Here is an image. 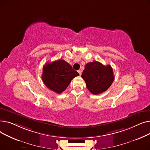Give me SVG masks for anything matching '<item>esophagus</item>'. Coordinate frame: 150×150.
I'll use <instances>...</instances> for the list:
<instances>
[{
	"mask_svg": "<svg viewBox=\"0 0 150 150\" xmlns=\"http://www.w3.org/2000/svg\"><path fill=\"white\" fill-rule=\"evenodd\" d=\"M78 72L79 73V74H80V75H81V74H82V71L81 70H79L78 71Z\"/></svg>",
	"mask_w": 150,
	"mask_h": 150,
	"instance_id": "1",
	"label": "esophagus"
}]
</instances>
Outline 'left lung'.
Segmentation results:
<instances>
[{
  "mask_svg": "<svg viewBox=\"0 0 150 150\" xmlns=\"http://www.w3.org/2000/svg\"><path fill=\"white\" fill-rule=\"evenodd\" d=\"M81 77L85 81L88 89L94 95L105 92L114 80L111 66H104L98 61L87 63Z\"/></svg>",
  "mask_w": 150,
  "mask_h": 150,
  "instance_id": "left-lung-1",
  "label": "left lung"
}]
</instances>
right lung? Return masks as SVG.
Masks as SVG:
<instances>
[{
    "instance_id": "obj_1",
    "label": "right lung",
    "mask_w": 150,
    "mask_h": 150,
    "mask_svg": "<svg viewBox=\"0 0 150 150\" xmlns=\"http://www.w3.org/2000/svg\"><path fill=\"white\" fill-rule=\"evenodd\" d=\"M79 75L68 62L58 59L52 62H47L43 67L42 79L49 89L57 93L65 91L71 81Z\"/></svg>"
}]
</instances>
